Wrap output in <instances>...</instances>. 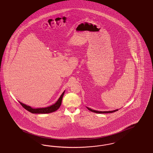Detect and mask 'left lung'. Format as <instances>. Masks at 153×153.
<instances>
[{
  "label": "left lung",
  "instance_id": "left-lung-1",
  "mask_svg": "<svg viewBox=\"0 0 153 153\" xmlns=\"http://www.w3.org/2000/svg\"><path fill=\"white\" fill-rule=\"evenodd\" d=\"M88 109H89L90 111H92L93 112H95V113H97V114H107V113H112V112H114L115 111H117V109L116 110H114V111H96V110H94V109H91L88 107H87Z\"/></svg>",
  "mask_w": 153,
  "mask_h": 153
}]
</instances>
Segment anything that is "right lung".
<instances>
[{
	"mask_svg": "<svg viewBox=\"0 0 153 153\" xmlns=\"http://www.w3.org/2000/svg\"><path fill=\"white\" fill-rule=\"evenodd\" d=\"M64 92H65V91L62 94V95H61V96L58 99L57 102H56L54 104L52 105L50 107H46V108H41L34 109V108H32L30 106L23 104L21 102H19V103L21 104V105L25 109L27 110L28 111H29L30 112H31L33 114H49V113H51V112L57 111L59 108V107L61 104L63 96L64 95Z\"/></svg>",
	"mask_w": 153,
	"mask_h": 153,
	"instance_id": "right-lung-1",
	"label": "right lung"
}]
</instances>
